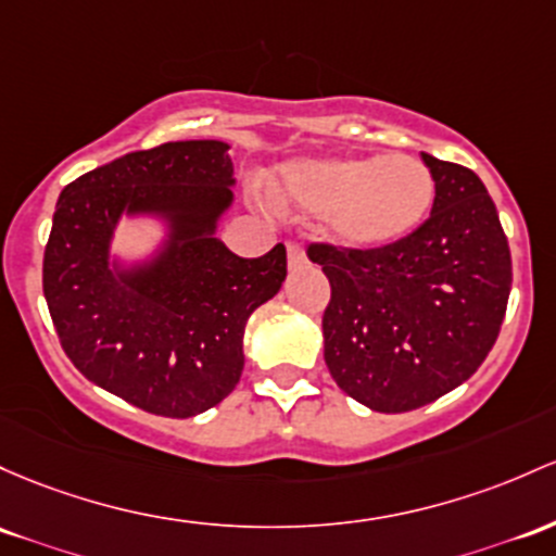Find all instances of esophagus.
<instances>
[{"instance_id":"esophagus-1","label":"esophagus","mask_w":556,"mask_h":556,"mask_svg":"<svg viewBox=\"0 0 556 556\" xmlns=\"http://www.w3.org/2000/svg\"><path fill=\"white\" fill-rule=\"evenodd\" d=\"M288 264H290V268H301L308 264L306 250L298 245V242H288Z\"/></svg>"}]
</instances>
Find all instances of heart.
<instances>
[{
	"label": "heart",
	"instance_id": "heart-1",
	"mask_svg": "<svg viewBox=\"0 0 556 556\" xmlns=\"http://www.w3.org/2000/svg\"><path fill=\"white\" fill-rule=\"evenodd\" d=\"M274 194L316 213L334 245L382 250L422 227L435 203V176L414 155L295 157L274 174Z\"/></svg>",
	"mask_w": 556,
	"mask_h": 556
}]
</instances>
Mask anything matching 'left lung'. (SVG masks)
<instances>
[{
    "label": "left lung",
    "instance_id": "8db88e82",
    "mask_svg": "<svg viewBox=\"0 0 556 556\" xmlns=\"http://www.w3.org/2000/svg\"><path fill=\"white\" fill-rule=\"evenodd\" d=\"M430 218L399 245H311L332 298L321 319L332 380L371 412H412L478 371L502 329L511 255L480 176L422 152Z\"/></svg>",
    "mask_w": 556,
    "mask_h": 556
}]
</instances>
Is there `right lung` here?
I'll list each match as a JSON object with an SVG mask.
<instances>
[{"mask_svg":"<svg viewBox=\"0 0 556 556\" xmlns=\"http://www.w3.org/2000/svg\"><path fill=\"white\" fill-rule=\"evenodd\" d=\"M231 187L229 144L187 139L115 157L58 198L45 298L60 345L87 380L157 417L227 399L245 367L250 314L288 277L282 242L240 258L216 237ZM124 215L164 224L148 260L109 253Z\"/></svg>","mask_w":556,"mask_h":556,"instance_id":"right-lung-1","label":"right lung"}]
</instances>
